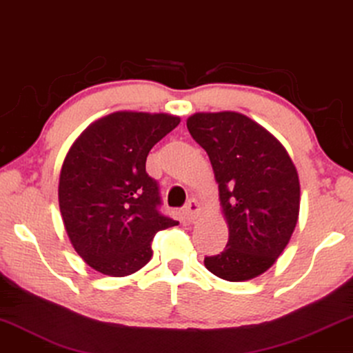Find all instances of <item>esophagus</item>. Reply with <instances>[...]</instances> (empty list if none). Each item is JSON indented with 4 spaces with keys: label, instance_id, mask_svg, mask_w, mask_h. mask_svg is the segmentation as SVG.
<instances>
[{
    "label": "esophagus",
    "instance_id": "1",
    "mask_svg": "<svg viewBox=\"0 0 353 353\" xmlns=\"http://www.w3.org/2000/svg\"><path fill=\"white\" fill-rule=\"evenodd\" d=\"M199 213H201V203H199L196 199H191V201H189L185 207L186 219L188 221H194V219H197Z\"/></svg>",
    "mask_w": 353,
    "mask_h": 353
}]
</instances>
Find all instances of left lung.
Returning a JSON list of instances; mask_svg holds the SVG:
<instances>
[{"mask_svg":"<svg viewBox=\"0 0 353 353\" xmlns=\"http://www.w3.org/2000/svg\"><path fill=\"white\" fill-rule=\"evenodd\" d=\"M186 125L210 157L229 229L226 248L203 264L228 282L258 277L277 261L298 223V170L282 143L242 113H194Z\"/></svg>","mask_w":353,"mask_h":353,"instance_id":"left-lung-1","label":"left lung"}]
</instances>
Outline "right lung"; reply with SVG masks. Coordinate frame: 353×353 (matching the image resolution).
<instances>
[{
    "mask_svg": "<svg viewBox=\"0 0 353 353\" xmlns=\"http://www.w3.org/2000/svg\"><path fill=\"white\" fill-rule=\"evenodd\" d=\"M167 113L116 111L85 129L66 152L59 207L76 253L97 272L125 277L152 256L151 242L178 221L157 210L146 157L180 124Z\"/></svg>",
    "mask_w": 353,
    "mask_h": 353,
    "instance_id": "right-lung-1",
    "label": "right lung"
}]
</instances>
